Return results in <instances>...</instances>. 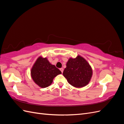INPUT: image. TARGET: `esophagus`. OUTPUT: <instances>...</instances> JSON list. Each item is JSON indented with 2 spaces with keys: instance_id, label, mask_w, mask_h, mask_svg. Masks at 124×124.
<instances>
[{
  "instance_id": "esophagus-1",
  "label": "esophagus",
  "mask_w": 124,
  "mask_h": 124,
  "mask_svg": "<svg viewBox=\"0 0 124 124\" xmlns=\"http://www.w3.org/2000/svg\"><path fill=\"white\" fill-rule=\"evenodd\" d=\"M60 70H61V71L62 72V73L63 72V68H60Z\"/></svg>"
}]
</instances>
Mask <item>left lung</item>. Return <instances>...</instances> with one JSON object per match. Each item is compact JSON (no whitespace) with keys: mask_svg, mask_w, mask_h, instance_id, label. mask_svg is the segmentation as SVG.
I'll list each match as a JSON object with an SVG mask.
<instances>
[{"mask_svg":"<svg viewBox=\"0 0 124 124\" xmlns=\"http://www.w3.org/2000/svg\"><path fill=\"white\" fill-rule=\"evenodd\" d=\"M63 76L70 85L81 88L89 83L93 76V70L84 58L78 55L76 58L68 59Z\"/></svg>","mask_w":124,"mask_h":124,"instance_id":"1","label":"left lung"}]
</instances>
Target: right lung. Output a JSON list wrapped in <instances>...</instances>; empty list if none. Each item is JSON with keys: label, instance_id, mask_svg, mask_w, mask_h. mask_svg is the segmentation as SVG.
<instances>
[{"label": "right lung", "instance_id": "right-lung-1", "mask_svg": "<svg viewBox=\"0 0 124 124\" xmlns=\"http://www.w3.org/2000/svg\"><path fill=\"white\" fill-rule=\"evenodd\" d=\"M61 73V71L55 65L51 64L47 58L41 56L37 59L31 70L33 82L41 88L49 86L54 78Z\"/></svg>", "mask_w": 124, "mask_h": 124}]
</instances>
